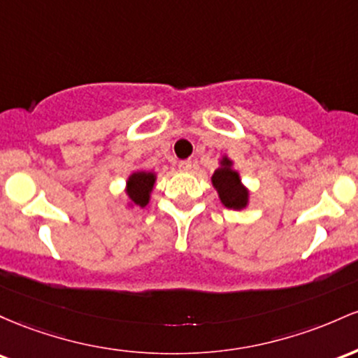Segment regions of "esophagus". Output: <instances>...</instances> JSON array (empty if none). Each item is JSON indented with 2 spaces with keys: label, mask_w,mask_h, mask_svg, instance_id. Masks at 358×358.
I'll return each mask as SVG.
<instances>
[{
  "label": "esophagus",
  "mask_w": 358,
  "mask_h": 358,
  "mask_svg": "<svg viewBox=\"0 0 358 358\" xmlns=\"http://www.w3.org/2000/svg\"><path fill=\"white\" fill-rule=\"evenodd\" d=\"M191 167H192V162H191L189 159H186V160H180V162H179V169H180V171L187 172V171H191Z\"/></svg>",
  "instance_id": "1"
}]
</instances>
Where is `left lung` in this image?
<instances>
[{"label": "left lung", "mask_w": 358, "mask_h": 358, "mask_svg": "<svg viewBox=\"0 0 358 358\" xmlns=\"http://www.w3.org/2000/svg\"><path fill=\"white\" fill-rule=\"evenodd\" d=\"M222 166L211 176V182L218 191L220 199L230 210H243L248 204V191L240 180V174L233 171V162L228 157L222 159Z\"/></svg>", "instance_id": "1"}]
</instances>
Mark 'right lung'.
I'll return each instance as SVG.
<instances>
[{"label":"right lung","mask_w":358,"mask_h":358,"mask_svg":"<svg viewBox=\"0 0 358 358\" xmlns=\"http://www.w3.org/2000/svg\"><path fill=\"white\" fill-rule=\"evenodd\" d=\"M155 174L148 171H136L127 180V196L131 204L145 208L150 201V192L154 189Z\"/></svg>","instance_id":"add662e5"}]
</instances>
